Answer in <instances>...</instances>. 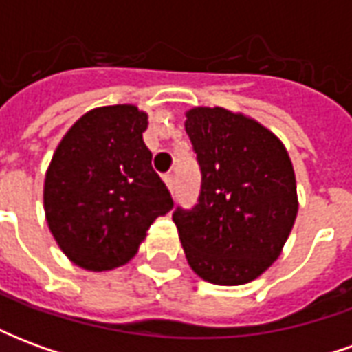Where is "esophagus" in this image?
Segmentation results:
<instances>
[{
	"label": "esophagus",
	"instance_id": "1",
	"mask_svg": "<svg viewBox=\"0 0 352 352\" xmlns=\"http://www.w3.org/2000/svg\"><path fill=\"white\" fill-rule=\"evenodd\" d=\"M164 183H166V186L169 188V192L175 190V179H173V175L171 173H168V175H164Z\"/></svg>",
	"mask_w": 352,
	"mask_h": 352
}]
</instances>
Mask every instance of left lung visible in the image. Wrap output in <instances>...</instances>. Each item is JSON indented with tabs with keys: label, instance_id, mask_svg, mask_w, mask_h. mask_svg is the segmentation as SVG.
<instances>
[{
	"label": "left lung",
	"instance_id": "8db88e82",
	"mask_svg": "<svg viewBox=\"0 0 352 352\" xmlns=\"http://www.w3.org/2000/svg\"><path fill=\"white\" fill-rule=\"evenodd\" d=\"M184 128L201 168L199 204L173 213L188 265L213 285L251 283L279 258L294 226L290 156L272 130L224 107L188 109Z\"/></svg>",
	"mask_w": 352,
	"mask_h": 352
}]
</instances>
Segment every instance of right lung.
Masks as SVG:
<instances>
[{"label": "right lung", "mask_w": 352, "mask_h": 352, "mask_svg": "<svg viewBox=\"0 0 352 352\" xmlns=\"http://www.w3.org/2000/svg\"><path fill=\"white\" fill-rule=\"evenodd\" d=\"M148 115L131 103L96 107L67 130L45 173L43 207L73 264L109 272L128 264L158 217L173 209L143 141Z\"/></svg>", "instance_id": "right-lung-1"}]
</instances>
